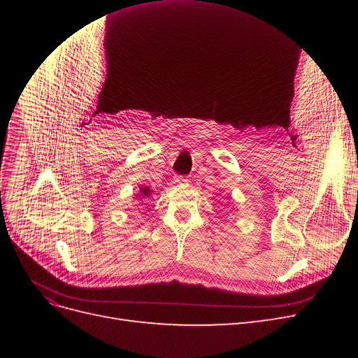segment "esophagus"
<instances>
[{
	"instance_id": "34e87169",
	"label": "esophagus",
	"mask_w": 358,
	"mask_h": 358,
	"mask_svg": "<svg viewBox=\"0 0 358 358\" xmlns=\"http://www.w3.org/2000/svg\"><path fill=\"white\" fill-rule=\"evenodd\" d=\"M173 182H175V183H187L188 178L187 176H175V178H173Z\"/></svg>"
}]
</instances>
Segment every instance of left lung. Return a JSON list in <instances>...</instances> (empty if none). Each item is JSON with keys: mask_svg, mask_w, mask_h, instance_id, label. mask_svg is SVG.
Returning <instances> with one entry per match:
<instances>
[{"mask_svg": "<svg viewBox=\"0 0 358 358\" xmlns=\"http://www.w3.org/2000/svg\"><path fill=\"white\" fill-rule=\"evenodd\" d=\"M233 210H234V209H233Z\"/></svg>", "mask_w": 358, "mask_h": 358, "instance_id": "obj_1", "label": "left lung"}]
</instances>
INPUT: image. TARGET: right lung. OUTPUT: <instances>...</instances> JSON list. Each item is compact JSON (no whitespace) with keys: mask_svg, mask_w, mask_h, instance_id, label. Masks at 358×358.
Segmentation results:
<instances>
[{"mask_svg":"<svg viewBox=\"0 0 358 358\" xmlns=\"http://www.w3.org/2000/svg\"><path fill=\"white\" fill-rule=\"evenodd\" d=\"M150 196H152V189H150L149 187H140V188H138V192L136 194V199H137L138 201L143 203V201L149 200Z\"/></svg>","mask_w":358,"mask_h":358,"instance_id":"1","label":"right lung"}]
</instances>
